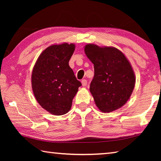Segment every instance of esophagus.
I'll return each mask as SVG.
<instances>
[{
  "instance_id": "34e87169",
  "label": "esophagus",
  "mask_w": 161,
  "mask_h": 161,
  "mask_svg": "<svg viewBox=\"0 0 161 161\" xmlns=\"http://www.w3.org/2000/svg\"><path fill=\"white\" fill-rule=\"evenodd\" d=\"M81 84H82V86H86L87 85V80H81Z\"/></svg>"
}]
</instances>
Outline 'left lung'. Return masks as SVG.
Instances as JSON below:
<instances>
[{"label": "left lung", "instance_id": "1", "mask_svg": "<svg viewBox=\"0 0 161 161\" xmlns=\"http://www.w3.org/2000/svg\"><path fill=\"white\" fill-rule=\"evenodd\" d=\"M84 52L94 64L90 91L97 108L109 113L122 107L131 96L136 83L129 60L114 47L87 44Z\"/></svg>", "mask_w": 161, "mask_h": 161}]
</instances>
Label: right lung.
<instances>
[{
	"instance_id": "right-lung-1",
	"label": "right lung",
	"mask_w": 161,
	"mask_h": 161,
	"mask_svg": "<svg viewBox=\"0 0 161 161\" xmlns=\"http://www.w3.org/2000/svg\"><path fill=\"white\" fill-rule=\"evenodd\" d=\"M75 48V44L67 43L47 47L33 68V93L41 107L53 115L67 114L81 86L68 64Z\"/></svg>"
}]
</instances>
